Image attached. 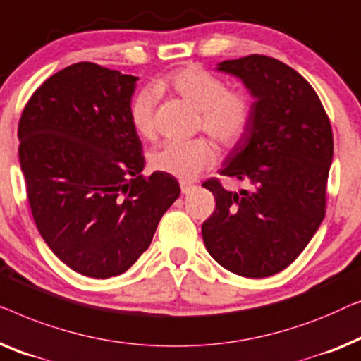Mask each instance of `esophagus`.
I'll return each instance as SVG.
<instances>
[{
	"label": "esophagus",
	"mask_w": 361,
	"mask_h": 361,
	"mask_svg": "<svg viewBox=\"0 0 361 361\" xmlns=\"http://www.w3.org/2000/svg\"><path fill=\"white\" fill-rule=\"evenodd\" d=\"M180 188H181V192H183V195H186V192H190V191H191L192 185H191V183H185V181H181V183H180Z\"/></svg>",
	"instance_id": "obj_1"
}]
</instances>
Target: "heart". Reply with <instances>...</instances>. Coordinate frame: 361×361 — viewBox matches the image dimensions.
Listing matches in <instances>:
<instances>
[{
	"label": "heart",
	"instance_id": "obj_1",
	"mask_svg": "<svg viewBox=\"0 0 361 361\" xmlns=\"http://www.w3.org/2000/svg\"><path fill=\"white\" fill-rule=\"evenodd\" d=\"M155 88L173 91L176 96L200 111L201 128L222 147H233L245 135L252 123V99L245 91L227 88L226 81L212 72L188 65L166 75ZM157 93L142 90L130 101L132 128L142 139L155 137ZM216 150L209 140H171L155 150L150 165L155 171L180 180H192L206 166L214 164Z\"/></svg>",
	"mask_w": 361,
	"mask_h": 361
}]
</instances>
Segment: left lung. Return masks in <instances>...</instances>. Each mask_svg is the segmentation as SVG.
<instances>
[{
    "instance_id": "8db88e82",
    "label": "left lung",
    "mask_w": 361,
    "mask_h": 361,
    "mask_svg": "<svg viewBox=\"0 0 361 361\" xmlns=\"http://www.w3.org/2000/svg\"><path fill=\"white\" fill-rule=\"evenodd\" d=\"M217 70L240 78L255 101L250 128L219 170L247 188L202 183L216 197L202 240L226 270L271 276L296 260L326 216L331 121L307 80L280 60L253 54Z\"/></svg>"
}]
</instances>
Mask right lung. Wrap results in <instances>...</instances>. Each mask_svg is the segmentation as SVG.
<instances>
[{
  "instance_id": "obj_1",
  "label": "right lung",
  "mask_w": 361,
  "mask_h": 361,
  "mask_svg": "<svg viewBox=\"0 0 361 361\" xmlns=\"http://www.w3.org/2000/svg\"><path fill=\"white\" fill-rule=\"evenodd\" d=\"M137 77L80 62L47 78L19 119L34 222L65 265L90 278L128 271L180 196L175 176L142 175L129 108Z\"/></svg>"
}]
</instances>
